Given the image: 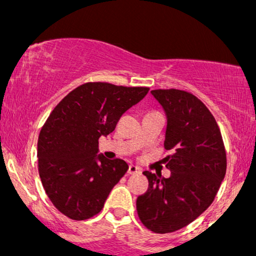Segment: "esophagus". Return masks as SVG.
<instances>
[{"label": "esophagus", "instance_id": "34e87169", "mask_svg": "<svg viewBox=\"0 0 256 256\" xmlns=\"http://www.w3.org/2000/svg\"><path fill=\"white\" fill-rule=\"evenodd\" d=\"M140 172H142V170H140L138 166H134V165L128 166V174H136V173H140Z\"/></svg>", "mask_w": 256, "mask_h": 256}]
</instances>
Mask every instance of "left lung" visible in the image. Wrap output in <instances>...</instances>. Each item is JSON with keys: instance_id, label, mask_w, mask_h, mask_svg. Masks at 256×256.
<instances>
[{"instance_id": "8db88e82", "label": "left lung", "mask_w": 256, "mask_h": 256, "mask_svg": "<svg viewBox=\"0 0 256 256\" xmlns=\"http://www.w3.org/2000/svg\"><path fill=\"white\" fill-rule=\"evenodd\" d=\"M162 106L167 126L165 148L171 177L143 172L149 182L136 207L140 222L156 234L189 225L212 204L226 173L220 128L204 102L183 90H152Z\"/></svg>"}]
</instances>
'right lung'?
Wrapping results in <instances>:
<instances>
[{"label":"right lung","instance_id":"right-lung-1","mask_svg":"<svg viewBox=\"0 0 256 256\" xmlns=\"http://www.w3.org/2000/svg\"><path fill=\"white\" fill-rule=\"evenodd\" d=\"M149 88L85 83L52 112L38 137V172L46 195L61 213L85 220L101 212L128 165L98 152V138L114 131L120 116Z\"/></svg>","mask_w":256,"mask_h":256}]
</instances>
